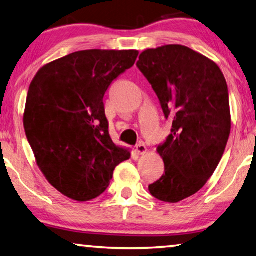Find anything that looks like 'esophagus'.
Returning a JSON list of instances; mask_svg holds the SVG:
<instances>
[{
    "label": "esophagus",
    "mask_w": 256,
    "mask_h": 256,
    "mask_svg": "<svg viewBox=\"0 0 256 256\" xmlns=\"http://www.w3.org/2000/svg\"><path fill=\"white\" fill-rule=\"evenodd\" d=\"M136 150L138 154H140V155H144V154L147 152V147H146L144 142H140V144H136Z\"/></svg>",
    "instance_id": "obj_1"
}]
</instances>
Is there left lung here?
Instances as JSON below:
<instances>
[{
  "label": "left lung",
  "mask_w": 256,
  "mask_h": 256,
  "mask_svg": "<svg viewBox=\"0 0 256 256\" xmlns=\"http://www.w3.org/2000/svg\"><path fill=\"white\" fill-rule=\"evenodd\" d=\"M136 66L160 99L171 134L157 152L164 174L149 192L178 202L206 184L220 163L231 130L229 93L218 64L192 48L170 44L148 48Z\"/></svg>",
  "instance_id": "left-lung-1"
}]
</instances>
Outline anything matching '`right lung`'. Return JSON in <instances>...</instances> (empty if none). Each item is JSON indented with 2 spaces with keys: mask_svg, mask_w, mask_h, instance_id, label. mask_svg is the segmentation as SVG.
<instances>
[{
  "mask_svg": "<svg viewBox=\"0 0 256 256\" xmlns=\"http://www.w3.org/2000/svg\"><path fill=\"white\" fill-rule=\"evenodd\" d=\"M138 54L77 51L43 66L32 80L24 114L27 140L46 180L72 200L100 196L116 166L131 156L109 136L104 96Z\"/></svg>",
  "mask_w": 256,
  "mask_h": 256,
  "instance_id": "right-lung-1",
  "label": "right lung"
}]
</instances>
